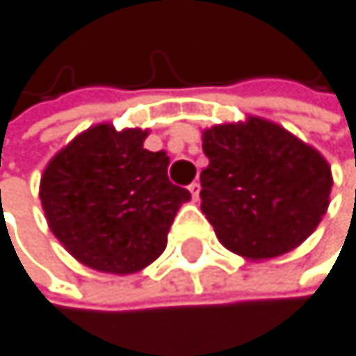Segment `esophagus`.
Here are the masks:
<instances>
[{
	"mask_svg": "<svg viewBox=\"0 0 356 356\" xmlns=\"http://www.w3.org/2000/svg\"><path fill=\"white\" fill-rule=\"evenodd\" d=\"M190 192H192V198L198 200V196H200V184H198V181L190 184Z\"/></svg>",
	"mask_w": 356,
	"mask_h": 356,
	"instance_id": "34e87169",
	"label": "esophagus"
}]
</instances>
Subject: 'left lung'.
<instances>
[{
    "label": "left lung",
    "mask_w": 356,
    "mask_h": 356,
    "mask_svg": "<svg viewBox=\"0 0 356 356\" xmlns=\"http://www.w3.org/2000/svg\"><path fill=\"white\" fill-rule=\"evenodd\" d=\"M209 166L200 209L224 248L273 258L303 243L323 220L333 186L327 160L261 117L202 132Z\"/></svg>",
    "instance_id": "1"
}]
</instances>
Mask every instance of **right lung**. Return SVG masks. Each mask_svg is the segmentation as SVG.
Instances as JSON below:
<instances>
[{
  "label": "right lung",
  "instance_id": "add662e5",
  "mask_svg": "<svg viewBox=\"0 0 356 356\" xmlns=\"http://www.w3.org/2000/svg\"><path fill=\"white\" fill-rule=\"evenodd\" d=\"M145 138L138 128H89L42 175L40 200L53 235L91 269L124 275L154 263L190 200L168 181L166 152H149Z\"/></svg>",
  "mask_w": 356,
  "mask_h": 356
}]
</instances>
